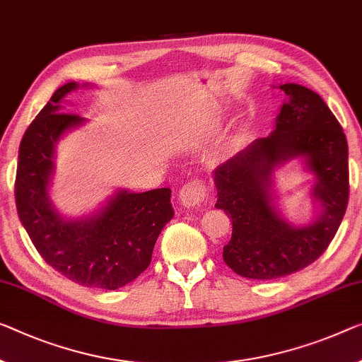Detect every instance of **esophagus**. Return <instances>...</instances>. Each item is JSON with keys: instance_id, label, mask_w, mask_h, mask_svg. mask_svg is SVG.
Instances as JSON below:
<instances>
[{"instance_id": "1", "label": "esophagus", "mask_w": 362, "mask_h": 362, "mask_svg": "<svg viewBox=\"0 0 362 362\" xmlns=\"http://www.w3.org/2000/svg\"><path fill=\"white\" fill-rule=\"evenodd\" d=\"M177 199L182 207H197L205 200V185L197 177H194L181 187Z\"/></svg>"}]
</instances>
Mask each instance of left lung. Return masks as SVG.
<instances>
[{"instance_id":"left-lung-1","label":"left lung","mask_w":362,"mask_h":362,"mask_svg":"<svg viewBox=\"0 0 362 362\" xmlns=\"http://www.w3.org/2000/svg\"><path fill=\"white\" fill-rule=\"evenodd\" d=\"M280 88L288 100L275 131L214 171L215 207L233 221L223 260L235 274L252 280H275L315 262L337 235L349 196L348 142L340 123L310 88ZM296 156H304L315 173L313 195L322 207L320 218L301 228L281 218L271 191L274 166Z\"/></svg>"}]
</instances>
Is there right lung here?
Instances as JSON below:
<instances>
[{
    "mask_svg": "<svg viewBox=\"0 0 362 362\" xmlns=\"http://www.w3.org/2000/svg\"><path fill=\"white\" fill-rule=\"evenodd\" d=\"M79 87L69 82L53 93L27 127L19 147L14 196L22 226L48 265L87 288L118 290L150 265L163 226L173 218L168 187L147 192L123 189L98 214L64 220L49 202L54 146L84 118L63 113L61 100Z\"/></svg>",
    "mask_w": 362,
    "mask_h": 362,
    "instance_id": "right-lung-1",
    "label": "right lung"
}]
</instances>
